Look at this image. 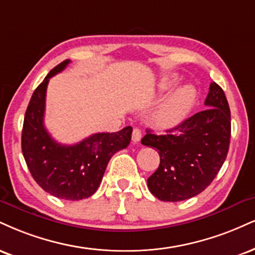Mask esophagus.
<instances>
[{
  "label": "esophagus",
  "mask_w": 255,
  "mask_h": 255,
  "mask_svg": "<svg viewBox=\"0 0 255 255\" xmlns=\"http://www.w3.org/2000/svg\"><path fill=\"white\" fill-rule=\"evenodd\" d=\"M131 140H133L134 142H139L141 140V130L139 128H134L133 129V133H131Z\"/></svg>",
  "instance_id": "esophagus-1"
}]
</instances>
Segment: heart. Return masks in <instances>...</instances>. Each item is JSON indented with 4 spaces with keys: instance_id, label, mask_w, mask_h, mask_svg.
<instances>
[{
    "instance_id": "heart-1",
    "label": "heart",
    "mask_w": 255,
    "mask_h": 255,
    "mask_svg": "<svg viewBox=\"0 0 255 255\" xmlns=\"http://www.w3.org/2000/svg\"><path fill=\"white\" fill-rule=\"evenodd\" d=\"M176 76H167L159 83V91L168 93L177 84ZM196 100V91L191 85H184L162 101L154 114L155 124L160 127H172L182 122L191 110Z\"/></svg>"
}]
</instances>
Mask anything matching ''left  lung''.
Returning <instances> with one entry per match:
<instances>
[{"instance_id":"obj_1","label":"left lung","mask_w":255,"mask_h":255,"mask_svg":"<svg viewBox=\"0 0 255 255\" xmlns=\"http://www.w3.org/2000/svg\"><path fill=\"white\" fill-rule=\"evenodd\" d=\"M204 104L162 135L147 130L141 143L159 151L160 164L147 179L152 195L179 202L201 194L219 173L231 142V109L222 88L211 83Z\"/></svg>"}]
</instances>
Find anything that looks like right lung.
Wrapping results in <instances>:
<instances>
[{"label": "right lung", "mask_w": 255, "mask_h": 255, "mask_svg": "<svg viewBox=\"0 0 255 255\" xmlns=\"http://www.w3.org/2000/svg\"><path fill=\"white\" fill-rule=\"evenodd\" d=\"M69 59L57 65L33 93L23 120L21 147L36 183L54 197L79 201L96 192L110 158L129 145L130 126L116 133H96L75 145H61L44 126L45 100L51 77L63 71Z\"/></svg>", "instance_id": "right-lung-1"}]
</instances>
